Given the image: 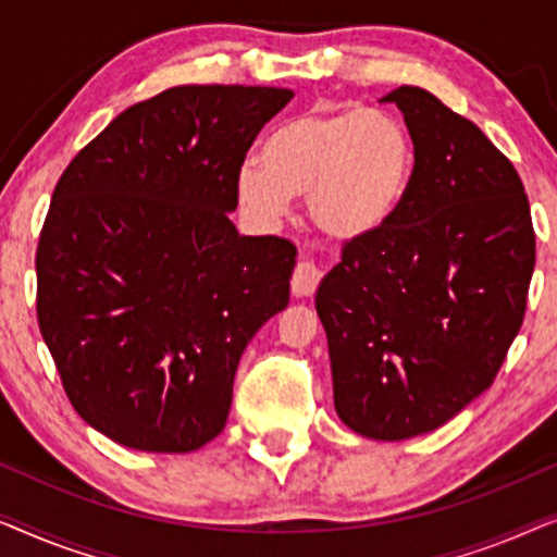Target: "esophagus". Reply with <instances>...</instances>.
<instances>
[{"label": "esophagus", "instance_id": "34e87169", "mask_svg": "<svg viewBox=\"0 0 557 557\" xmlns=\"http://www.w3.org/2000/svg\"><path fill=\"white\" fill-rule=\"evenodd\" d=\"M320 277H323V272H320V268H318L315 262L300 260V262L295 264L293 280H289V287H293V295H295V297H310V295L318 289Z\"/></svg>", "mask_w": 557, "mask_h": 557}]
</instances>
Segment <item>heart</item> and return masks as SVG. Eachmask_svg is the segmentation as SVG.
<instances>
[{"instance_id":"heart-1","label":"heart","mask_w":557,"mask_h":557,"mask_svg":"<svg viewBox=\"0 0 557 557\" xmlns=\"http://www.w3.org/2000/svg\"><path fill=\"white\" fill-rule=\"evenodd\" d=\"M417 151L406 125L386 111H315L280 123L264 138L262 161L239 163L234 186L264 222L310 197L320 230L360 239L386 226L411 189Z\"/></svg>"}]
</instances>
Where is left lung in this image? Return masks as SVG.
Wrapping results in <instances>:
<instances>
[{
  "instance_id": "left-lung-1",
  "label": "left lung",
  "mask_w": 557,
  "mask_h": 557,
  "mask_svg": "<svg viewBox=\"0 0 557 557\" xmlns=\"http://www.w3.org/2000/svg\"><path fill=\"white\" fill-rule=\"evenodd\" d=\"M396 103L417 166L401 209L350 239L315 295L335 411L368 438L434 432L495 381L535 270L530 201L512 161L432 92Z\"/></svg>"
}]
</instances>
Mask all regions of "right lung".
<instances>
[{
	"label": "right lung",
	"mask_w": 557,
	"mask_h": 557,
	"mask_svg": "<svg viewBox=\"0 0 557 557\" xmlns=\"http://www.w3.org/2000/svg\"><path fill=\"white\" fill-rule=\"evenodd\" d=\"M295 92L178 85L81 148L37 245V323L75 411L138 451L184 454L226 424L252 335L287 308L297 249L245 237L239 163Z\"/></svg>",
	"instance_id": "obj_1"
}]
</instances>
